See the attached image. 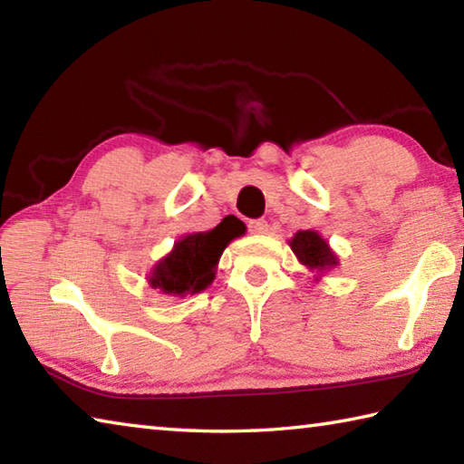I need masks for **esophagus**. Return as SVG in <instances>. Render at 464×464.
<instances>
[{"label": "esophagus", "instance_id": "obj_1", "mask_svg": "<svg viewBox=\"0 0 464 464\" xmlns=\"http://www.w3.org/2000/svg\"><path fill=\"white\" fill-rule=\"evenodd\" d=\"M247 229L251 233H266L268 231V223H266L264 218H254V221L247 223Z\"/></svg>", "mask_w": 464, "mask_h": 464}]
</instances>
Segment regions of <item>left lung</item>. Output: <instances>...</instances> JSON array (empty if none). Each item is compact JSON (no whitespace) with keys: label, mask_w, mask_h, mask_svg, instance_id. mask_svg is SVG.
Wrapping results in <instances>:
<instances>
[{"label":"left lung","mask_w":464,"mask_h":464,"mask_svg":"<svg viewBox=\"0 0 464 464\" xmlns=\"http://www.w3.org/2000/svg\"><path fill=\"white\" fill-rule=\"evenodd\" d=\"M290 247L298 256V260L311 270L332 268V266L337 264L334 251L329 249L327 243L315 231H298L295 239L290 241Z\"/></svg>","instance_id":"1"}]
</instances>
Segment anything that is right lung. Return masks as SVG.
I'll use <instances>...</instances> for the list:
<instances>
[{
    "label": "right lung",
    "mask_w": 464,
    "mask_h": 464,
    "mask_svg": "<svg viewBox=\"0 0 464 464\" xmlns=\"http://www.w3.org/2000/svg\"><path fill=\"white\" fill-rule=\"evenodd\" d=\"M243 233V223L227 217L215 229L186 235L176 243L168 257L155 266L151 274L153 288L166 295H194L207 288L215 278V268L229 241Z\"/></svg>",
    "instance_id": "obj_1"
}]
</instances>
